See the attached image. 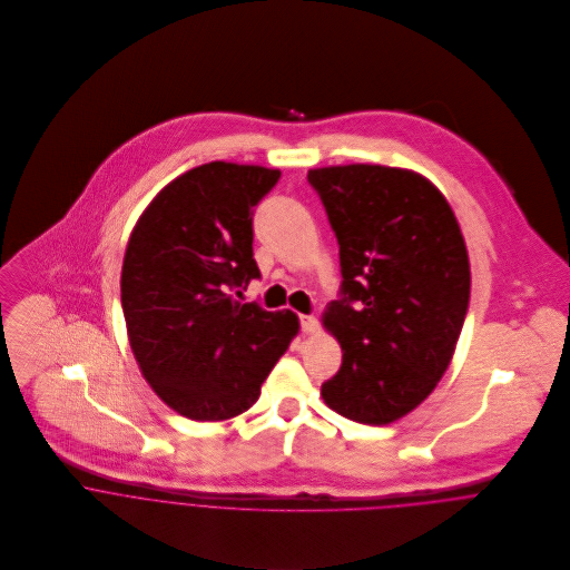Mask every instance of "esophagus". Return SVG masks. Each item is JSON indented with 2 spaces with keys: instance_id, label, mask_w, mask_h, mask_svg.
<instances>
[{
  "instance_id": "obj_1",
  "label": "esophagus",
  "mask_w": 570,
  "mask_h": 570,
  "mask_svg": "<svg viewBox=\"0 0 570 570\" xmlns=\"http://www.w3.org/2000/svg\"><path fill=\"white\" fill-rule=\"evenodd\" d=\"M301 326L305 333H316L318 331V318L316 316H301Z\"/></svg>"
}]
</instances>
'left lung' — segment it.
I'll return each mask as SVG.
<instances>
[{"mask_svg":"<svg viewBox=\"0 0 570 570\" xmlns=\"http://www.w3.org/2000/svg\"><path fill=\"white\" fill-rule=\"evenodd\" d=\"M340 244L342 301L323 326L342 366L321 395L337 414L389 425L448 371L470 303V258L445 195L421 173L382 164L307 173Z\"/></svg>","mask_w":570,"mask_h":570,"instance_id":"left-lung-1","label":"left lung"}]
</instances>
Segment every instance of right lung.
<instances>
[{
    "label": "right lung",
    "mask_w": 570,
    "mask_h": 570,
    "mask_svg": "<svg viewBox=\"0 0 570 570\" xmlns=\"http://www.w3.org/2000/svg\"><path fill=\"white\" fill-rule=\"evenodd\" d=\"M278 177L258 164L190 168L149 202L125 249L129 346L154 393L193 421H226L254 406L301 331L289 309L239 301V287L261 276L252 208Z\"/></svg>",
    "instance_id": "1"
}]
</instances>
